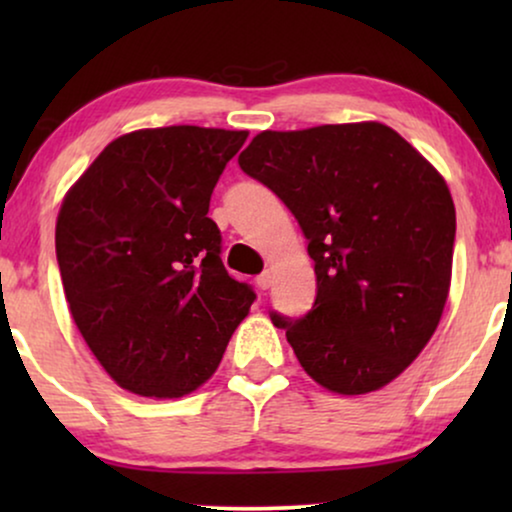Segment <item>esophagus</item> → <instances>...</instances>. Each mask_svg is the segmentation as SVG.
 <instances>
[{
    "label": "esophagus",
    "instance_id": "1",
    "mask_svg": "<svg viewBox=\"0 0 512 512\" xmlns=\"http://www.w3.org/2000/svg\"><path fill=\"white\" fill-rule=\"evenodd\" d=\"M256 284H258V289L268 291L270 286H272V272H263V275H258L256 277Z\"/></svg>",
    "mask_w": 512,
    "mask_h": 512
}]
</instances>
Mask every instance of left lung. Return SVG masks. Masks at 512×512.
Instances as JSON below:
<instances>
[{
    "instance_id": "1",
    "label": "left lung",
    "mask_w": 512,
    "mask_h": 512,
    "mask_svg": "<svg viewBox=\"0 0 512 512\" xmlns=\"http://www.w3.org/2000/svg\"><path fill=\"white\" fill-rule=\"evenodd\" d=\"M237 163L291 209L314 261L312 310L270 314L300 366L335 394L389 384L443 317L457 233L445 179L375 121L265 130Z\"/></svg>"
}]
</instances>
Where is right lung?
Listing matches in <instances>:
<instances>
[{
    "mask_svg": "<svg viewBox=\"0 0 512 512\" xmlns=\"http://www.w3.org/2000/svg\"><path fill=\"white\" fill-rule=\"evenodd\" d=\"M247 132L170 125L111 142L69 188L55 254L69 312L118 387L207 382L256 293L228 275L209 198Z\"/></svg>",
    "mask_w": 512,
    "mask_h": 512,
    "instance_id": "add662e5",
    "label": "right lung"
}]
</instances>
